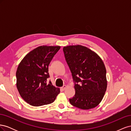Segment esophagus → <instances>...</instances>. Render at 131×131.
<instances>
[{
	"label": "esophagus",
	"mask_w": 131,
	"mask_h": 131,
	"mask_svg": "<svg viewBox=\"0 0 131 131\" xmlns=\"http://www.w3.org/2000/svg\"><path fill=\"white\" fill-rule=\"evenodd\" d=\"M66 88H67V86H66V85H64L63 87H62V88H61V89L62 90H63V91H64L65 89H66Z\"/></svg>",
	"instance_id": "1"
}]
</instances>
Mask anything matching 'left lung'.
<instances>
[{
    "label": "left lung",
    "mask_w": 131,
    "mask_h": 131,
    "mask_svg": "<svg viewBox=\"0 0 131 131\" xmlns=\"http://www.w3.org/2000/svg\"><path fill=\"white\" fill-rule=\"evenodd\" d=\"M66 60L75 82L72 105L84 110L92 109L102 101L107 88L106 69L101 58L80 45L64 46Z\"/></svg>",
    "instance_id": "8db88e82"
}]
</instances>
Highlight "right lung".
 Returning <instances> with one entry per match:
<instances>
[{
	"label": "right lung",
	"instance_id": "obj_1",
	"mask_svg": "<svg viewBox=\"0 0 131 131\" xmlns=\"http://www.w3.org/2000/svg\"><path fill=\"white\" fill-rule=\"evenodd\" d=\"M59 46H39L27 53L19 63L16 73V87L21 97L27 103L34 106L49 104L60 92L51 83L49 66Z\"/></svg>",
	"mask_w": 131,
	"mask_h": 131
}]
</instances>
